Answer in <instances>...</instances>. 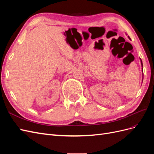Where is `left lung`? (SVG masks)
<instances>
[{"instance_id":"1","label":"left lung","mask_w":154,"mask_h":154,"mask_svg":"<svg viewBox=\"0 0 154 154\" xmlns=\"http://www.w3.org/2000/svg\"><path fill=\"white\" fill-rule=\"evenodd\" d=\"M141 66H142V67H143V63H142V61H141Z\"/></svg>"}]
</instances>
